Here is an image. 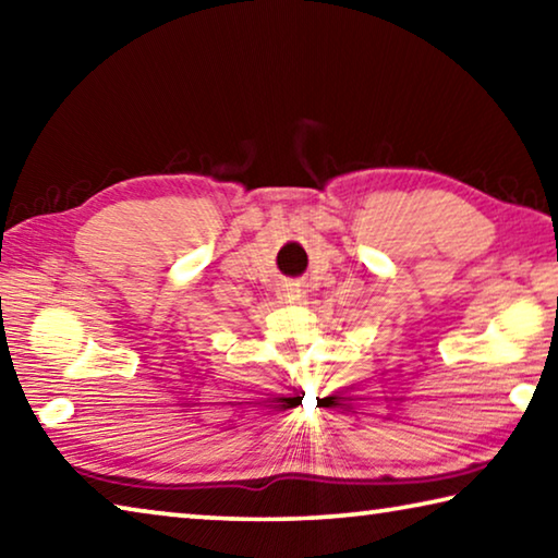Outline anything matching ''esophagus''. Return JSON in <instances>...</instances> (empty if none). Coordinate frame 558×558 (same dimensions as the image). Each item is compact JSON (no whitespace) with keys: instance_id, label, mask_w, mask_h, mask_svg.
I'll return each mask as SVG.
<instances>
[{"instance_id":"esophagus-1","label":"esophagus","mask_w":558,"mask_h":558,"mask_svg":"<svg viewBox=\"0 0 558 558\" xmlns=\"http://www.w3.org/2000/svg\"><path fill=\"white\" fill-rule=\"evenodd\" d=\"M282 298H286L288 303H295V300L300 298V288L298 286H286V288H282Z\"/></svg>"}]
</instances>
